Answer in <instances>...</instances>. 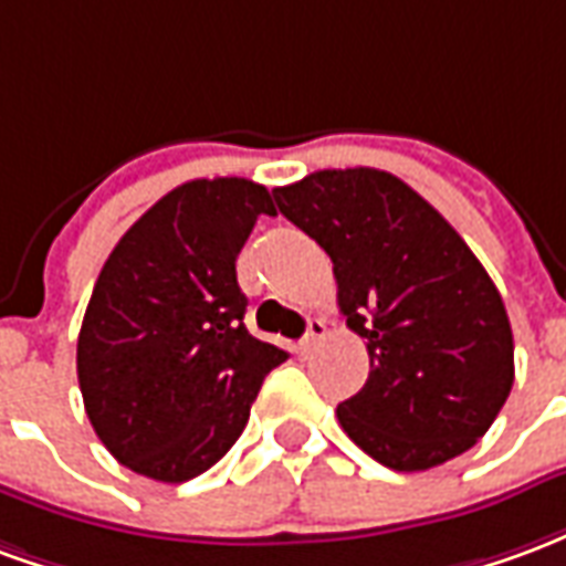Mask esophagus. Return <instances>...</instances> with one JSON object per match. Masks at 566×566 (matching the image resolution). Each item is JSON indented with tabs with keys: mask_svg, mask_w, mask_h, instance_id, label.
Masks as SVG:
<instances>
[{
	"mask_svg": "<svg viewBox=\"0 0 566 566\" xmlns=\"http://www.w3.org/2000/svg\"><path fill=\"white\" fill-rule=\"evenodd\" d=\"M324 336H327V324H324L321 318L308 321L306 336H303V339H300V345H296V355H308V352H312V348H315V345H318Z\"/></svg>",
	"mask_w": 566,
	"mask_h": 566,
	"instance_id": "obj_1",
	"label": "esophagus"
}]
</instances>
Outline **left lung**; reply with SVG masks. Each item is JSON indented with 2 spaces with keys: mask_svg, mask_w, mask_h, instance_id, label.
I'll return each instance as SVG.
<instances>
[{
  "mask_svg": "<svg viewBox=\"0 0 566 566\" xmlns=\"http://www.w3.org/2000/svg\"><path fill=\"white\" fill-rule=\"evenodd\" d=\"M279 211L333 260L367 385L336 406L355 446L418 473L485 437L515 379L500 291L458 230L397 175L321 169L275 187Z\"/></svg>",
  "mask_w": 566,
  "mask_h": 566,
  "instance_id": "left-lung-1",
  "label": "left lung"
}]
</instances>
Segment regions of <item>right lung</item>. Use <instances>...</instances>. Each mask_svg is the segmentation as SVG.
Segmentation results:
<instances>
[{
    "label": "right lung",
    "instance_id": "right-lung-1",
    "mask_svg": "<svg viewBox=\"0 0 566 566\" xmlns=\"http://www.w3.org/2000/svg\"><path fill=\"white\" fill-rule=\"evenodd\" d=\"M260 214H275L263 185L197 178L157 199L105 260L78 333V385L96 437L133 473H206L287 360L248 333L235 282Z\"/></svg>",
    "mask_w": 566,
    "mask_h": 566
}]
</instances>
